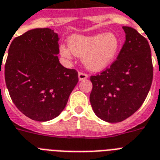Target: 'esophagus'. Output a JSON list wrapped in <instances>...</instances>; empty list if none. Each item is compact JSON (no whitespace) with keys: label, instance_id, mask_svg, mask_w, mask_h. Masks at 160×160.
Segmentation results:
<instances>
[{"label":"esophagus","instance_id":"obj_1","mask_svg":"<svg viewBox=\"0 0 160 160\" xmlns=\"http://www.w3.org/2000/svg\"><path fill=\"white\" fill-rule=\"evenodd\" d=\"M78 77H79V80H84L85 79H87L88 78V75L85 74V73L83 72H79L78 74Z\"/></svg>","mask_w":160,"mask_h":160}]
</instances>
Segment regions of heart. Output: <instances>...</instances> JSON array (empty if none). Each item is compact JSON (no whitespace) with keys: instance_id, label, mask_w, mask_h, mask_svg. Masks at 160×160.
<instances>
[{"instance_id":"heart-1","label":"heart","mask_w":160,"mask_h":160,"mask_svg":"<svg viewBox=\"0 0 160 160\" xmlns=\"http://www.w3.org/2000/svg\"><path fill=\"white\" fill-rule=\"evenodd\" d=\"M67 44L68 47H60V55L66 59H71L73 55L82 57L85 67L93 71H100L111 65L120 48V40L114 33L75 34L69 37Z\"/></svg>"}]
</instances>
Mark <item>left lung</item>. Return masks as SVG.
<instances>
[{"instance_id":"left-lung-1","label":"left lung","mask_w":160,"mask_h":160,"mask_svg":"<svg viewBox=\"0 0 160 160\" xmlns=\"http://www.w3.org/2000/svg\"><path fill=\"white\" fill-rule=\"evenodd\" d=\"M125 42L117 60L100 75L90 76V101L95 114L109 123H118L140 108L153 80L149 42L135 29L122 26Z\"/></svg>"}]
</instances>
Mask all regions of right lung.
I'll use <instances>...</instances> for the list:
<instances>
[{
    "label": "right lung",
    "instance_id": "add662e5",
    "mask_svg": "<svg viewBox=\"0 0 160 160\" xmlns=\"http://www.w3.org/2000/svg\"><path fill=\"white\" fill-rule=\"evenodd\" d=\"M59 39L51 29H33L14 39L8 50L5 80L10 96L22 114L36 121L57 117L79 80L76 70L59 61Z\"/></svg>",
    "mask_w": 160,
    "mask_h": 160
}]
</instances>
